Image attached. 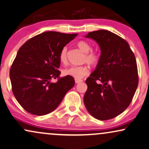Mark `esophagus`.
<instances>
[{
  "mask_svg": "<svg viewBox=\"0 0 149 149\" xmlns=\"http://www.w3.org/2000/svg\"><path fill=\"white\" fill-rule=\"evenodd\" d=\"M75 82H76V84L80 83V82H82V80H80V79H75Z\"/></svg>",
  "mask_w": 149,
  "mask_h": 149,
  "instance_id": "esophagus-1",
  "label": "esophagus"
}]
</instances>
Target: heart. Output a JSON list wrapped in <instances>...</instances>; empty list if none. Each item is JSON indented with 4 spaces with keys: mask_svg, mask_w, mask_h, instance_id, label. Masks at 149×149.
I'll use <instances>...</instances> for the list:
<instances>
[{
    "mask_svg": "<svg viewBox=\"0 0 149 149\" xmlns=\"http://www.w3.org/2000/svg\"><path fill=\"white\" fill-rule=\"evenodd\" d=\"M77 46L81 51L85 53V61L91 65H95L99 61V55L96 52L91 50V45L84 40H80L77 42ZM67 47H65L60 54V60L65 63L67 58ZM88 69L86 66H72L67 67L63 71V75L71 76L76 79H81L88 74Z\"/></svg>",
    "mask_w": 149,
    "mask_h": 149,
    "instance_id": "b5f03b06",
    "label": "heart"
}]
</instances>
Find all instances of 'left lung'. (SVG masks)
Here are the masks:
<instances>
[{
    "instance_id": "left-lung-1",
    "label": "left lung",
    "mask_w": 149,
    "mask_h": 149,
    "mask_svg": "<svg viewBox=\"0 0 149 149\" xmlns=\"http://www.w3.org/2000/svg\"><path fill=\"white\" fill-rule=\"evenodd\" d=\"M85 37L95 40L101 53L95 69L86 80L84 105L96 119H112L129 106L136 91L135 55L127 41L107 30L89 32Z\"/></svg>"
}]
</instances>
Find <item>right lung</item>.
<instances>
[{"instance_id": "1", "label": "right lung", "mask_w": 149, "mask_h": 149, "mask_svg": "<svg viewBox=\"0 0 149 149\" xmlns=\"http://www.w3.org/2000/svg\"><path fill=\"white\" fill-rule=\"evenodd\" d=\"M78 33L46 31L27 40L19 49L9 77L15 97L24 110L36 116L52 112L74 86L73 77L59 78L61 50ZM52 78H58L54 84Z\"/></svg>"}]
</instances>
